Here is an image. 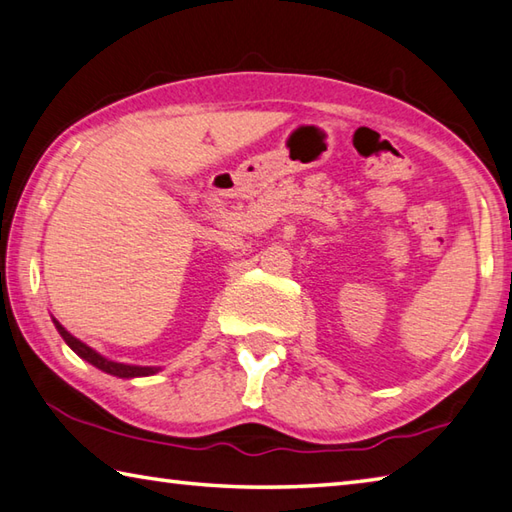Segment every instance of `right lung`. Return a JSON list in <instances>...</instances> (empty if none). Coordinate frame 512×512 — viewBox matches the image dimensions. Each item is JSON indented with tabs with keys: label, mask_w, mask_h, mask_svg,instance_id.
<instances>
[{
	"label": "right lung",
	"mask_w": 512,
	"mask_h": 512,
	"mask_svg": "<svg viewBox=\"0 0 512 512\" xmlns=\"http://www.w3.org/2000/svg\"><path fill=\"white\" fill-rule=\"evenodd\" d=\"M53 324L57 328V333L62 335L64 342L68 344V348L73 350L75 355H79L84 359V362L93 364L95 368L102 370V373H108L113 377H122V379H135V377H148V375H155L159 373V366H133V364H122V362H113V359H108L104 355H99L95 348H90L88 344H84L82 339H77L68 333V330L57 322V319L53 317Z\"/></svg>",
	"instance_id": "obj_1"
}]
</instances>
